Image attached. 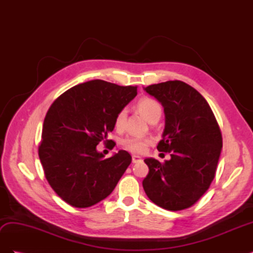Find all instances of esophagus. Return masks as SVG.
I'll use <instances>...</instances> for the list:
<instances>
[{
    "instance_id": "1",
    "label": "esophagus",
    "mask_w": 253,
    "mask_h": 253,
    "mask_svg": "<svg viewBox=\"0 0 253 253\" xmlns=\"http://www.w3.org/2000/svg\"><path fill=\"white\" fill-rule=\"evenodd\" d=\"M141 160H142V159H141L140 157H138V156H133V157H132V163H133V164L140 163Z\"/></svg>"
}]
</instances>
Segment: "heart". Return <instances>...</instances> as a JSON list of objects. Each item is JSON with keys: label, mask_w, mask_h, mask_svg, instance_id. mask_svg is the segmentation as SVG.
<instances>
[{"label": "heart", "mask_w": 253, "mask_h": 253, "mask_svg": "<svg viewBox=\"0 0 253 253\" xmlns=\"http://www.w3.org/2000/svg\"><path fill=\"white\" fill-rule=\"evenodd\" d=\"M137 110L142 116L147 119L149 122H153L155 120H159L160 116L163 114L162 105H160L156 100L151 98H142L137 102L136 104ZM127 116V111L126 109H122L118 112L115 118V127L117 131H122L126 126V121ZM151 140L148 138H142V137L137 136H128L126 138L121 141L122 147L126 150L129 151L133 154H143L147 151Z\"/></svg>", "instance_id": "1"}]
</instances>
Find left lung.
I'll return each mask as SVG.
<instances>
[{"label":"left lung","mask_w":253,"mask_h":253,"mask_svg":"<svg viewBox=\"0 0 253 253\" xmlns=\"http://www.w3.org/2000/svg\"><path fill=\"white\" fill-rule=\"evenodd\" d=\"M144 89L164 106L166 126L157 150L171 155L164 164L144 159L149 167L144 192L166 210L187 209L215 177L223 147L219 126L206 99L185 82L167 81Z\"/></svg>","instance_id":"8db88e82"}]
</instances>
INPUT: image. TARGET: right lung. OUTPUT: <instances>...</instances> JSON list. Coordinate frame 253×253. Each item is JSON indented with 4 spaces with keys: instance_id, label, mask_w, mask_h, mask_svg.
Returning <instances> with one entry per match:
<instances>
[{
    "instance_id": "add662e5",
    "label": "right lung",
    "mask_w": 253,
    "mask_h": 253,
    "mask_svg": "<svg viewBox=\"0 0 253 253\" xmlns=\"http://www.w3.org/2000/svg\"><path fill=\"white\" fill-rule=\"evenodd\" d=\"M137 95V86L91 80L67 89L52 102L44 119L39 157L52 190L76 208L108 197L132 162L120 150L104 159L96 149L115 147L108 134L120 110Z\"/></svg>"
}]
</instances>
